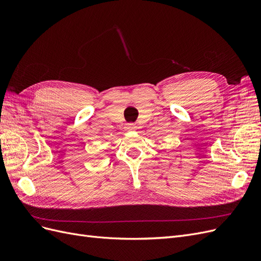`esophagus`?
Here are the masks:
<instances>
[{"mask_svg":"<svg viewBox=\"0 0 261 261\" xmlns=\"http://www.w3.org/2000/svg\"><path fill=\"white\" fill-rule=\"evenodd\" d=\"M126 130H136V128H137V126L134 124V123H129V124H127L126 125Z\"/></svg>","mask_w":261,"mask_h":261,"instance_id":"esophagus-1","label":"esophagus"}]
</instances>
